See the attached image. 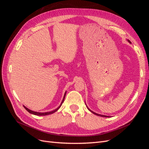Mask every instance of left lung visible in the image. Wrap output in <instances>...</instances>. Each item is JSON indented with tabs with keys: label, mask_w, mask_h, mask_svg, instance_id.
<instances>
[{
	"label": "left lung",
	"mask_w": 149,
	"mask_h": 149,
	"mask_svg": "<svg viewBox=\"0 0 149 149\" xmlns=\"http://www.w3.org/2000/svg\"><path fill=\"white\" fill-rule=\"evenodd\" d=\"M127 41L130 43H131V42H130V40H127ZM87 107V106H86ZM87 108H88V110H89L90 111H91V112H93V114H96V115H97V116H101V117H104H104H105V118H109V116H104V115H101V114H97V113H96V112H93V111H92L91 110H90L89 109V108L87 107Z\"/></svg>",
	"instance_id": "left-lung-1"
}]
</instances>
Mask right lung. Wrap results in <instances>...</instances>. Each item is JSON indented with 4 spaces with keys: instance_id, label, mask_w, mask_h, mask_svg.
Returning a JSON list of instances; mask_svg holds the SVG:
<instances>
[{
    "instance_id": "1",
    "label": "right lung",
    "mask_w": 149,
    "mask_h": 149,
    "mask_svg": "<svg viewBox=\"0 0 149 149\" xmlns=\"http://www.w3.org/2000/svg\"><path fill=\"white\" fill-rule=\"evenodd\" d=\"M66 92H65V95H64L63 99L62 102H61V104L60 105V106L58 107H57L56 109L53 110V111H52L47 112H35V111H31V110H30V109H28L27 107H25V106H24V108H25V109L26 111H27L29 112H30V114H34V115H36V116H47V115H48V114H51L54 113V112H55L56 111H57L58 109H60V107H61V106L62 105L63 102V101H64V100H65V96H66Z\"/></svg>"
}]
</instances>
